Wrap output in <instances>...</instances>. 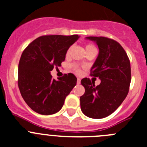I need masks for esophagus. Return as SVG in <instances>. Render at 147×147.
Segmentation results:
<instances>
[{
	"label": "esophagus",
	"instance_id": "obj_1",
	"mask_svg": "<svg viewBox=\"0 0 147 147\" xmlns=\"http://www.w3.org/2000/svg\"><path fill=\"white\" fill-rule=\"evenodd\" d=\"M76 83H77V85H80V83H81V80H80V78H78L77 79V82Z\"/></svg>",
	"mask_w": 147,
	"mask_h": 147
}]
</instances>
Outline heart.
I'll use <instances>...</instances> for the list:
<instances>
[{"label": "heart", "mask_w": 147, "mask_h": 147, "mask_svg": "<svg viewBox=\"0 0 147 147\" xmlns=\"http://www.w3.org/2000/svg\"><path fill=\"white\" fill-rule=\"evenodd\" d=\"M92 47H94V46H93V45H90V44H88V45H87L86 46H85V49H90V48H92ZM70 51H71V48H70V49H68V50L67 51V52H66V55H67V56L69 55ZM74 69H75V71H76L77 73L80 72V69H79L77 67H76V66H74Z\"/></svg>", "instance_id": "obj_1"}]
</instances>
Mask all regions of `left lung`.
I'll return each mask as SVG.
<instances>
[{"label": "left lung", "mask_w": 147, "mask_h": 147, "mask_svg": "<svg viewBox=\"0 0 147 147\" xmlns=\"http://www.w3.org/2000/svg\"><path fill=\"white\" fill-rule=\"evenodd\" d=\"M98 45L99 53L90 70V76L101 80L96 86L88 78L81 80L85 92L80 97L82 113L92 119L112 114L121 105L129 92L130 62L121 45L105 37H88Z\"/></svg>", "instance_id": "left-lung-1"}]
</instances>
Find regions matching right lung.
Listing matches in <instances>:
<instances>
[{"label": "right lung", "instance_id": "obj_1", "mask_svg": "<svg viewBox=\"0 0 147 147\" xmlns=\"http://www.w3.org/2000/svg\"><path fill=\"white\" fill-rule=\"evenodd\" d=\"M77 34L45 35L35 39L22 53L18 65V87L28 107L41 115L57 113L76 85L73 74L58 80L50 71L59 67L67 51L79 39Z\"/></svg>", "mask_w": 147, "mask_h": 147}]
</instances>
